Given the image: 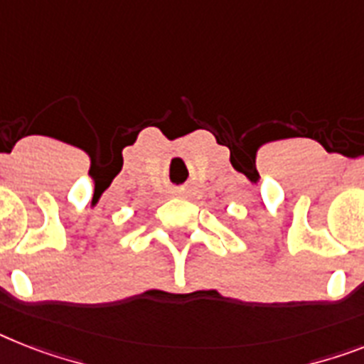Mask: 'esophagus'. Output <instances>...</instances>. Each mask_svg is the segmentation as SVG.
Masks as SVG:
<instances>
[{"label":"esophagus","mask_w":364,"mask_h":364,"mask_svg":"<svg viewBox=\"0 0 364 364\" xmlns=\"http://www.w3.org/2000/svg\"><path fill=\"white\" fill-rule=\"evenodd\" d=\"M178 195H184V191H180V193Z\"/></svg>","instance_id":"esophagus-1"}]
</instances>
